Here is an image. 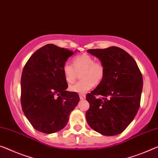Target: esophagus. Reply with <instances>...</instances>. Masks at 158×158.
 <instances>
[{
	"label": "esophagus",
	"mask_w": 158,
	"mask_h": 158,
	"mask_svg": "<svg viewBox=\"0 0 158 158\" xmlns=\"http://www.w3.org/2000/svg\"><path fill=\"white\" fill-rule=\"evenodd\" d=\"M79 97H80V99H85V94H79Z\"/></svg>",
	"instance_id": "obj_1"
}]
</instances>
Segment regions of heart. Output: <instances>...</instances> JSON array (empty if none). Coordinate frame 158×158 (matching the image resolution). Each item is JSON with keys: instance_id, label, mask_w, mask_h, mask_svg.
<instances>
[{"instance_id": "heart-1", "label": "heart", "mask_w": 158, "mask_h": 158, "mask_svg": "<svg viewBox=\"0 0 158 158\" xmlns=\"http://www.w3.org/2000/svg\"><path fill=\"white\" fill-rule=\"evenodd\" d=\"M72 66L69 63L63 65V73L65 81L71 84L77 78V73H81V81L69 87L70 91L79 94H85L94 85H99L105 76V68L102 63L94 61V59L88 54L77 56L73 59Z\"/></svg>"}]
</instances>
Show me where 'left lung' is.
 Wrapping results in <instances>:
<instances>
[{
    "instance_id": "obj_1",
    "label": "left lung",
    "mask_w": 158,
    "mask_h": 158,
    "mask_svg": "<svg viewBox=\"0 0 158 158\" xmlns=\"http://www.w3.org/2000/svg\"><path fill=\"white\" fill-rule=\"evenodd\" d=\"M87 52L98 58L105 68L103 81L86 95L89 104L85 114L87 123L102 135H118L130 124L139 109L142 74L135 60L122 48L111 47Z\"/></svg>"
}]
</instances>
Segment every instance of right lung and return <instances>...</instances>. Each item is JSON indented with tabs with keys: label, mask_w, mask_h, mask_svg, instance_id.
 <instances>
[{
	"label": "right lung",
	"mask_w": 158,
	"mask_h": 158,
	"mask_svg": "<svg viewBox=\"0 0 158 158\" xmlns=\"http://www.w3.org/2000/svg\"><path fill=\"white\" fill-rule=\"evenodd\" d=\"M77 52V51H76ZM73 52L48 44L34 53L21 77V105L26 118L38 131L63 129L80 101L78 94L67 91L63 65Z\"/></svg>",
	"instance_id": "right-lung-1"
}]
</instances>
